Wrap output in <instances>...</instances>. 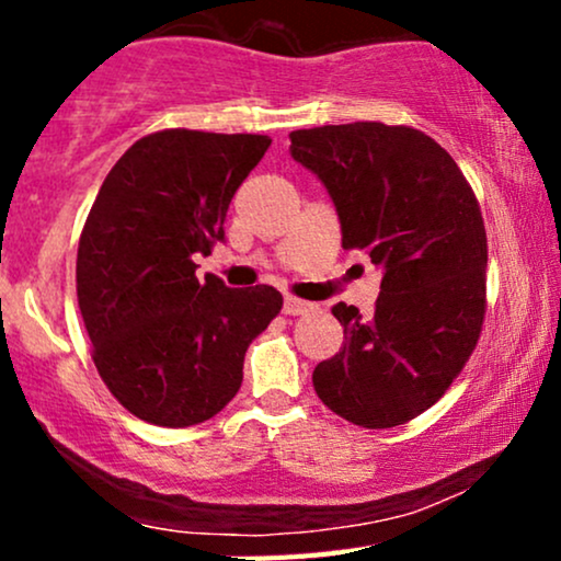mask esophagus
<instances>
[{"instance_id":"1","label":"esophagus","mask_w":561,"mask_h":561,"mask_svg":"<svg viewBox=\"0 0 561 561\" xmlns=\"http://www.w3.org/2000/svg\"><path fill=\"white\" fill-rule=\"evenodd\" d=\"M311 308H313V302H306V300H300V298H293V295H287L285 306H282V311H285L287 317H298V313L311 311Z\"/></svg>"}]
</instances>
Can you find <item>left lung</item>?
Masks as SVG:
<instances>
[{"instance_id": "obj_1", "label": "left lung", "mask_w": 561, "mask_h": 561, "mask_svg": "<svg viewBox=\"0 0 561 561\" xmlns=\"http://www.w3.org/2000/svg\"><path fill=\"white\" fill-rule=\"evenodd\" d=\"M289 156L324 184L345 250L382 272L371 317L337 302L340 353L313 390L358 427L403 424L443 398L478 345L488 240L454 158L427 134L358 121L289 134Z\"/></svg>"}]
</instances>
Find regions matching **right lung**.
Returning <instances> with one entry per match:
<instances>
[{
	"label": "right lung",
	"instance_id": "add662e5",
	"mask_svg": "<svg viewBox=\"0 0 561 561\" xmlns=\"http://www.w3.org/2000/svg\"><path fill=\"white\" fill-rule=\"evenodd\" d=\"M272 139L171 128L134 141L102 182L81 231L76 289L94 366L124 409L192 427L242 385L250 343L279 313L268 285L197 279L224 218Z\"/></svg>",
	"mask_w": 561,
	"mask_h": 561
}]
</instances>
